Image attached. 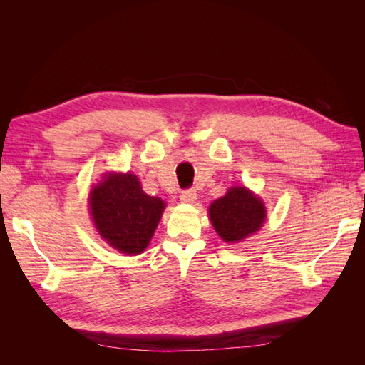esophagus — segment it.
<instances>
[{
	"mask_svg": "<svg viewBox=\"0 0 365 365\" xmlns=\"http://www.w3.org/2000/svg\"><path fill=\"white\" fill-rule=\"evenodd\" d=\"M180 200L185 204H192L196 201V190L195 189H185L181 192Z\"/></svg>",
	"mask_w": 365,
	"mask_h": 365,
	"instance_id": "1",
	"label": "esophagus"
}]
</instances>
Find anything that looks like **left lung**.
I'll return each instance as SVG.
<instances>
[{
	"label": "left lung",
	"instance_id": "1",
	"mask_svg": "<svg viewBox=\"0 0 365 365\" xmlns=\"http://www.w3.org/2000/svg\"><path fill=\"white\" fill-rule=\"evenodd\" d=\"M208 215L220 237L225 242H239L262 227L267 210L245 187H231L225 196L210 205Z\"/></svg>",
	"mask_w": 365,
	"mask_h": 365
}]
</instances>
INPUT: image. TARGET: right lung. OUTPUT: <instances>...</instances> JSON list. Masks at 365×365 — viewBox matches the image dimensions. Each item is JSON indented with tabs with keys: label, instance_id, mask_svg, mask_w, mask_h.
I'll return each instance as SVG.
<instances>
[{
	"label": "right lung",
	"instance_id": "right-lung-1",
	"mask_svg": "<svg viewBox=\"0 0 365 365\" xmlns=\"http://www.w3.org/2000/svg\"><path fill=\"white\" fill-rule=\"evenodd\" d=\"M94 225L109 245L123 254L145 251L155 231L164 202L141 190L132 173H109L90 195Z\"/></svg>",
	"mask_w": 365,
	"mask_h": 365
}]
</instances>
